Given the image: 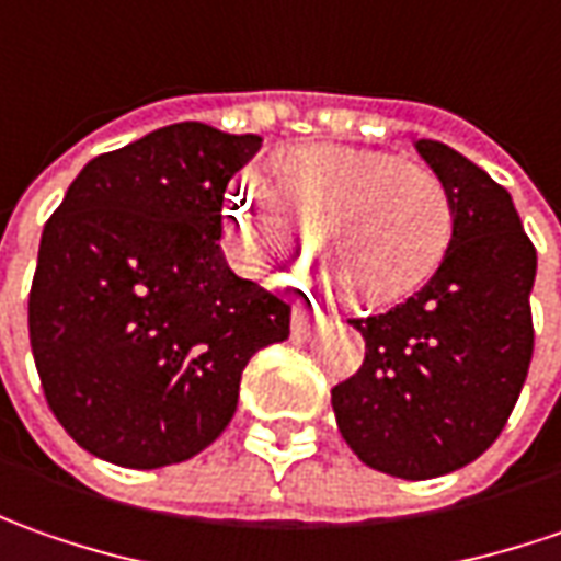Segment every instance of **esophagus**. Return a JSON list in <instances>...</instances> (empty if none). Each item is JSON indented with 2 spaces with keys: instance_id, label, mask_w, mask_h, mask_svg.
<instances>
[{
  "instance_id": "obj_1",
  "label": "esophagus",
  "mask_w": 561,
  "mask_h": 561,
  "mask_svg": "<svg viewBox=\"0 0 561 561\" xmlns=\"http://www.w3.org/2000/svg\"><path fill=\"white\" fill-rule=\"evenodd\" d=\"M313 319H317V313H310L307 307H295L291 310V341H307L310 335H313Z\"/></svg>"
}]
</instances>
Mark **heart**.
<instances>
[{"label": "heart", "instance_id": "obj_1", "mask_svg": "<svg viewBox=\"0 0 561 561\" xmlns=\"http://www.w3.org/2000/svg\"><path fill=\"white\" fill-rule=\"evenodd\" d=\"M313 229L347 298L394 304L447 257L454 198L435 170L351 146L291 148L232 188L229 236L251 270L295 263Z\"/></svg>", "mask_w": 561, "mask_h": 561}]
</instances>
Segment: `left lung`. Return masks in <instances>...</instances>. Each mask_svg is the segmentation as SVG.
<instances>
[{"label": "left lung", "mask_w": 561, "mask_h": 561, "mask_svg": "<svg viewBox=\"0 0 561 561\" xmlns=\"http://www.w3.org/2000/svg\"><path fill=\"white\" fill-rule=\"evenodd\" d=\"M415 151L450 188L454 242L413 298L351 319L366 357L332 388V410L369 469L425 481L484 454L522 394L537 251L510 192L481 167L435 139Z\"/></svg>", "instance_id": "8db88e82"}]
</instances>
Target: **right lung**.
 I'll return each instance as SVG.
<instances>
[{"label": "right lung", "instance_id": "1", "mask_svg": "<svg viewBox=\"0 0 561 561\" xmlns=\"http://www.w3.org/2000/svg\"><path fill=\"white\" fill-rule=\"evenodd\" d=\"M261 136L161 126L92 158L51 214L30 285V347L49 410L124 469L202 454L239 407L248 359L291 307L220 251L229 180Z\"/></svg>", "mask_w": 561, "mask_h": 561}]
</instances>
